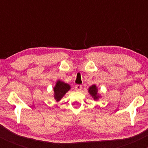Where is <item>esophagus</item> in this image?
Listing matches in <instances>:
<instances>
[{"label":"esophagus","instance_id":"esophagus-1","mask_svg":"<svg viewBox=\"0 0 148 148\" xmlns=\"http://www.w3.org/2000/svg\"><path fill=\"white\" fill-rule=\"evenodd\" d=\"M75 89H76V90L80 91L81 89H82V86H81V85H79V84L76 85Z\"/></svg>","mask_w":148,"mask_h":148}]
</instances>
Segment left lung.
<instances>
[{"instance_id":"1","label":"left lung","mask_w":148,"mask_h":148,"mask_svg":"<svg viewBox=\"0 0 148 148\" xmlns=\"http://www.w3.org/2000/svg\"><path fill=\"white\" fill-rule=\"evenodd\" d=\"M89 92L90 94L93 97V98H94L95 99H97V98L99 97V96H97V88H96L95 85H93V86L90 87Z\"/></svg>"}]
</instances>
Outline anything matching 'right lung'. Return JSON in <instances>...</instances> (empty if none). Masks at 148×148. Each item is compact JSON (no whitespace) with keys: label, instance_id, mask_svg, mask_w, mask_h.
<instances>
[{"label":"right lung","instance_id":"add662e5","mask_svg":"<svg viewBox=\"0 0 148 148\" xmlns=\"http://www.w3.org/2000/svg\"><path fill=\"white\" fill-rule=\"evenodd\" d=\"M70 89V86L65 83L58 81L54 87V97L57 101H59L64 95L66 92Z\"/></svg>","mask_w":148,"mask_h":148}]
</instances>
